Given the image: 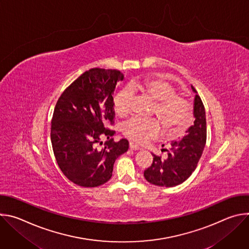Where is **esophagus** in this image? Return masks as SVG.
I'll use <instances>...</instances> for the list:
<instances>
[{"mask_svg":"<svg viewBox=\"0 0 249 249\" xmlns=\"http://www.w3.org/2000/svg\"><path fill=\"white\" fill-rule=\"evenodd\" d=\"M129 146H130V149L131 150H140L141 148L138 146V145H136L135 143H133V142H130V144H129Z\"/></svg>","mask_w":249,"mask_h":249,"instance_id":"34e87169","label":"esophagus"}]
</instances>
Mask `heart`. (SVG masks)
Masks as SVG:
<instances>
[{"label":"heart","mask_w":249,"mask_h":249,"mask_svg":"<svg viewBox=\"0 0 249 249\" xmlns=\"http://www.w3.org/2000/svg\"><path fill=\"white\" fill-rule=\"evenodd\" d=\"M131 89L155 100L152 115L156 118L140 119L132 118L122 126L123 135L139 144L147 143L157 138L161 131V121L167 136H172L183 131L191 121V105L181 93L176 92L174 86L160 77L152 76L144 81L133 82ZM134 101L133 91L125 88L113 97L115 112L120 117L130 114Z\"/></svg>","instance_id":"1"}]
</instances>
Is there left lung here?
<instances>
[{
	"instance_id": "8db88e82",
	"label": "left lung",
	"mask_w": 249,
	"mask_h": 249,
	"mask_svg": "<svg viewBox=\"0 0 249 249\" xmlns=\"http://www.w3.org/2000/svg\"><path fill=\"white\" fill-rule=\"evenodd\" d=\"M194 92H197L192 87ZM194 125L180 141H173L170 149H163L167 157L154 156L153 163L144 171L148 182L165 187H173L184 182L197 167L207 140V124L204 104L196 94L194 100ZM163 147V145H162Z\"/></svg>"
}]
</instances>
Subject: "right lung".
Wrapping results in <instances>:
<instances>
[{
	"instance_id": "1",
	"label": "right lung",
	"mask_w": 249,
	"mask_h": 249,
	"mask_svg": "<svg viewBox=\"0 0 249 249\" xmlns=\"http://www.w3.org/2000/svg\"><path fill=\"white\" fill-rule=\"evenodd\" d=\"M124 75L118 70L92 68L71 84L59 97L51 120V143L56 161L67 178L83 187H96L112 176L115 160L129 142H115L112 93ZM105 137V146L101 139Z\"/></svg>"
}]
</instances>
